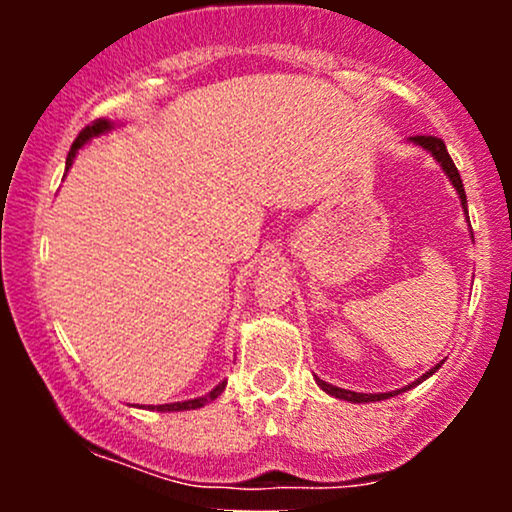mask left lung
Listing matches in <instances>:
<instances>
[{"label":"left lung","mask_w":512,"mask_h":512,"mask_svg":"<svg viewBox=\"0 0 512 512\" xmlns=\"http://www.w3.org/2000/svg\"><path fill=\"white\" fill-rule=\"evenodd\" d=\"M409 142L416 144V146H421V149H426L428 154L436 158V161L440 163V168H443L445 175H448V178H450L452 187H455V190H457V195H460L462 209H464V214H467V195H464L462 178H460V173H457L455 163H452L448 149H445L443 139H438V137H424V134H419V137H409ZM467 219H469V216H467ZM440 366H443V361H440L438 366H433L431 370H426V373L421 375L419 380H414V383H411V385L402 387V390L380 392V395H363V392H351V390H342V387H334V385L325 383V380H320V378H315V380H317V385H320L322 390L327 392V395H332V397H337V399H346V402H354V404H361V402H380V399H390V397L399 395V392H407V390H411V387H416L419 383H424V380L431 378V375L436 373V370H438Z\"/></svg>","instance_id":"8db88e82"}]
</instances>
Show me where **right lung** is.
<instances>
[{
	"label": "right lung",
	"instance_id": "right-lung-1",
	"mask_svg": "<svg viewBox=\"0 0 512 512\" xmlns=\"http://www.w3.org/2000/svg\"><path fill=\"white\" fill-rule=\"evenodd\" d=\"M110 129H113V122H110V120H96V122H93V125H88L86 129H81V134H79V137L74 139L72 149H69V156H67V168L72 166V161H74L76 151H79L81 146H84V144L88 142V139L98 137V134L110 132ZM223 390H226V380H223V383L216 385L214 390H211L209 395H204V397H197V399H185V402H173V404H158V407H149V409H156V411H187V409H199V407H204V404H207V402H211V399L219 397Z\"/></svg>",
	"mask_w": 512,
	"mask_h": 512
}]
</instances>
